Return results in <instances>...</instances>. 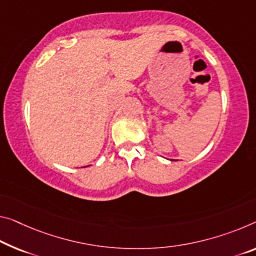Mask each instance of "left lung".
Masks as SVG:
<instances>
[{"label": "left lung", "mask_w": 256, "mask_h": 256, "mask_svg": "<svg viewBox=\"0 0 256 256\" xmlns=\"http://www.w3.org/2000/svg\"><path fill=\"white\" fill-rule=\"evenodd\" d=\"M172 161H174V160H172Z\"/></svg>", "instance_id": "8db88e82"}]
</instances>
